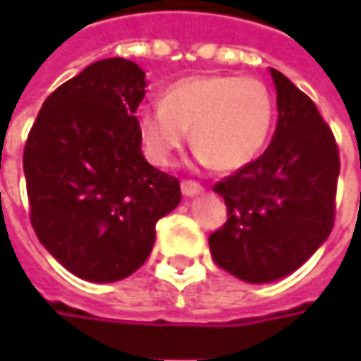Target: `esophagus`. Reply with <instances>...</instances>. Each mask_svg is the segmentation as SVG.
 I'll return each mask as SVG.
<instances>
[{"label":"esophagus","mask_w":361,"mask_h":361,"mask_svg":"<svg viewBox=\"0 0 361 361\" xmlns=\"http://www.w3.org/2000/svg\"><path fill=\"white\" fill-rule=\"evenodd\" d=\"M180 190H183L185 197H197V195L202 192V187L199 183H195V180H183L180 183Z\"/></svg>","instance_id":"34e87169"}]
</instances>
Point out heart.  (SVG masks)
Instances as JSON below:
<instances>
[{
    "label": "heart",
    "instance_id": "obj_1",
    "mask_svg": "<svg viewBox=\"0 0 361 361\" xmlns=\"http://www.w3.org/2000/svg\"><path fill=\"white\" fill-rule=\"evenodd\" d=\"M273 118L275 102L261 80L207 74L174 82L160 104L140 108L136 122L146 157L154 164L166 166L190 130L202 164L229 173L261 154Z\"/></svg>",
    "mask_w": 361,
    "mask_h": 361
}]
</instances>
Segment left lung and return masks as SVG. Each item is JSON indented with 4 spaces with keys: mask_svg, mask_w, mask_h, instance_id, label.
<instances>
[{
    "mask_svg": "<svg viewBox=\"0 0 361 361\" xmlns=\"http://www.w3.org/2000/svg\"><path fill=\"white\" fill-rule=\"evenodd\" d=\"M277 128L267 150L216 183L227 223L209 237L215 263L249 283L299 269L334 229L340 152L307 94L271 68Z\"/></svg>",
    "mask_w": 361,
    "mask_h": 361,
    "instance_id": "1",
    "label": "left lung"
}]
</instances>
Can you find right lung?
<instances>
[{
  "mask_svg": "<svg viewBox=\"0 0 361 361\" xmlns=\"http://www.w3.org/2000/svg\"><path fill=\"white\" fill-rule=\"evenodd\" d=\"M145 78L124 58L90 63L46 98L23 148L37 239L94 283L142 267L157 221L180 202L178 178L148 164L140 150Z\"/></svg>",
  "mask_w": 361,
  "mask_h": 361,
  "instance_id": "add662e5",
  "label": "right lung"
}]
</instances>
